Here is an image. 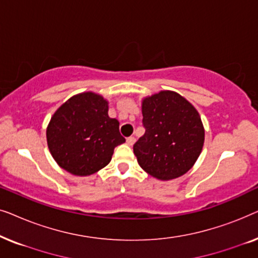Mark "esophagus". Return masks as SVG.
I'll return each instance as SVG.
<instances>
[{
  "label": "esophagus",
  "instance_id": "obj_1",
  "mask_svg": "<svg viewBox=\"0 0 258 258\" xmlns=\"http://www.w3.org/2000/svg\"><path fill=\"white\" fill-rule=\"evenodd\" d=\"M135 137H128V139H126V144H128V146H134V143H135Z\"/></svg>",
  "mask_w": 258,
  "mask_h": 258
}]
</instances>
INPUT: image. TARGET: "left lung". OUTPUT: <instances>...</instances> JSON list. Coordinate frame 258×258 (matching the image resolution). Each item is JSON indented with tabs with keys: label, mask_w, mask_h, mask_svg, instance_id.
<instances>
[{
	"label": "left lung",
	"mask_w": 258,
	"mask_h": 258,
	"mask_svg": "<svg viewBox=\"0 0 258 258\" xmlns=\"http://www.w3.org/2000/svg\"><path fill=\"white\" fill-rule=\"evenodd\" d=\"M146 133L134 144L140 167L170 181L194 167L202 153L204 126L196 108L178 93L161 90L142 100Z\"/></svg>",
	"instance_id": "1"
}]
</instances>
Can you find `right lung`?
Segmentation results:
<instances>
[{
  "mask_svg": "<svg viewBox=\"0 0 258 258\" xmlns=\"http://www.w3.org/2000/svg\"><path fill=\"white\" fill-rule=\"evenodd\" d=\"M108 110L109 102L102 95L84 91L54 112L47 126V143L59 167L75 176H89L111 161L115 147L125 139Z\"/></svg>",
  "mask_w": 258,
  "mask_h": 258,
  "instance_id": "1",
  "label": "right lung"
}]
</instances>
